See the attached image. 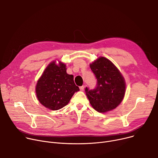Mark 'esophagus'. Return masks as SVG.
<instances>
[{
    "mask_svg": "<svg viewBox=\"0 0 158 158\" xmlns=\"http://www.w3.org/2000/svg\"><path fill=\"white\" fill-rule=\"evenodd\" d=\"M85 86L83 85V86H80V87H79V89H80L81 91H83L84 89H85Z\"/></svg>",
    "mask_w": 158,
    "mask_h": 158,
    "instance_id": "34e87169",
    "label": "esophagus"
}]
</instances>
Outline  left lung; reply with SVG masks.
I'll list each match as a JSON object with an SVG mask.
<instances>
[{
	"instance_id": "left-lung-1",
	"label": "left lung",
	"mask_w": 158,
	"mask_h": 158,
	"mask_svg": "<svg viewBox=\"0 0 158 158\" xmlns=\"http://www.w3.org/2000/svg\"><path fill=\"white\" fill-rule=\"evenodd\" d=\"M97 79L94 89H85L86 95L94 108L106 113L116 108L122 101L126 92V82L115 65L104 57H98L89 64Z\"/></svg>"
}]
</instances>
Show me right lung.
Returning a JSON list of instances; mask_svg holds the SVG:
<instances>
[{"instance_id": "1", "label": "right lung", "mask_w": 158, "mask_h": 158, "mask_svg": "<svg viewBox=\"0 0 158 158\" xmlns=\"http://www.w3.org/2000/svg\"><path fill=\"white\" fill-rule=\"evenodd\" d=\"M79 91L73 76L66 73L65 64L50 63L38 79L36 94L40 102L51 110H58L67 105L73 94Z\"/></svg>"}]
</instances>
